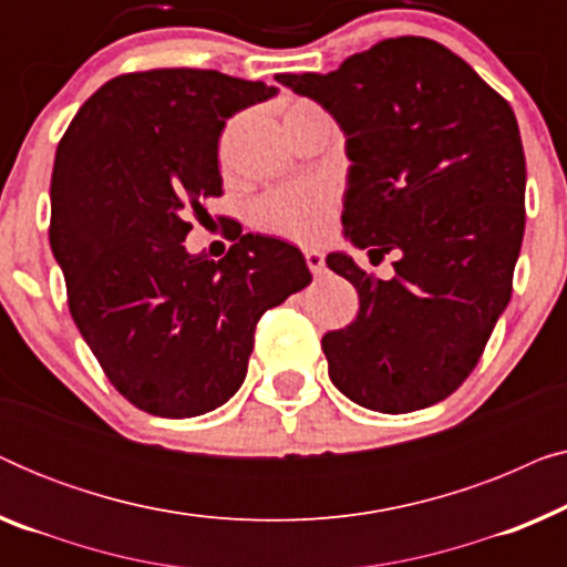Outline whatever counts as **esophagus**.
<instances>
[{
  "label": "esophagus",
  "instance_id": "1",
  "mask_svg": "<svg viewBox=\"0 0 567 567\" xmlns=\"http://www.w3.org/2000/svg\"><path fill=\"white\" fill-rule=\"evenodd\" d=\"M305 260L315 276H320L324 270V255H322V250H317V247H307Z\"/></svg>",
  "mask_w": 567,
  "mask_h": 567
}]
</instances>
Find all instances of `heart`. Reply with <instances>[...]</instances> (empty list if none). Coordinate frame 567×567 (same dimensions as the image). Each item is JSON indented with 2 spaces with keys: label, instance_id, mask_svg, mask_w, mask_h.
Listing matches in <instances>:
<instances>
[{
  "label": "heart",
  "instance_id": "b5f03b06",
  "mask_svg": "<svg viewBox=\"0 0 567 567\" xmlns=\"http://www.w3.org/2000/svg\"><path fill=\"white\" fill-rule=\"evenodd\" d=\"M315 103H293L286 115L301 107ZM332 206H336V196H332L330 185L320 181H305L291 183L284 188H276L266 193L255 206V219L262 229L276 231V235L291 237V239H317L328 229V221L332 216Z\"/></svg>",
  "mask_w": 567,
  "mask_h": 567
}]
</instances>
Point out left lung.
<instances>
[{
	"mask_svg": "<svg viewBox=\"0 0 567 567\" xmlns=\"http://www.w3.org/2000/svg\"><path fill=\"white\" fill-rule=\"evenodd\" d=\"M276 80L343 128L346 239L371 262L398 258L382 281L328 255L361 301L322 338L332 384L379 413L436 405L477 367L511 299L526 221L516 115L467 61L417 35Z\"/></svg>",
	"mask_w": 567,
	"mask_h": 567,
	"instance_id": "obj_1",
	"label": "left lung"
}]
</instances>
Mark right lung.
Listing matches in <instances>:
<instances>
[{
	"instance_id": "1",
	"label": "right lung",
	"mask_w": 567,
	"mask_h": 567,
	"mask_svg": "<svg viewBox=\"0 0 567 567\" xmlns=\"http://www.w3.org/2000/svg\"><path fill=\"white\" fill-rule=\"evenodd\" d=\"M276 92L214 69L121 74L59 142L49 239L69 312L115 390L152 415L224 405L262 312L312 281L276 237L239 235L221 260L185 250L193 216L221 196L227 118Z\"/></svg>"
}]
</instances>
